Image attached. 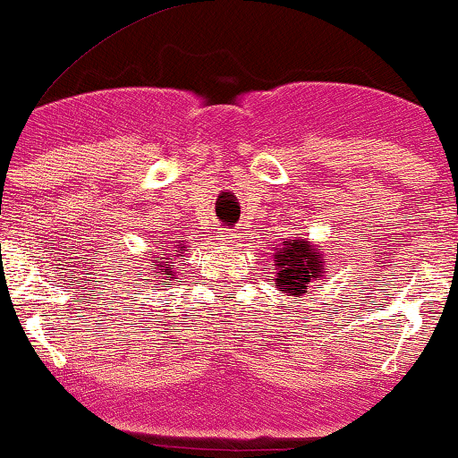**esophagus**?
<instances>
[{"mask_svg":"<svg viewBox=\"0 0 458 458\" xmlns=\"http://www.w3.org/2000/svg\"><path fill=\"white\" fill-rule=\"evenodd\" d=\"M235 235H237V233H233V231H225L223 235H218V240H221L223 243H233Z\"/></svg>","mask_w":458,"mask_h":458,"instance_id":"obj_1","label":"esophagus"}]
</instances>
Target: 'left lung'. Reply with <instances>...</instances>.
<instances>
[{"label": "left lung", "instance_id": "left-lung-1", "mask_svg": "<svg viewBox=\"0 0 458 458\" xmlns=\"http://www.w3.org/2000/svg\"><path fill=\"white\" fill-rule=\"evenodd\" d=\"M300 235V233H296ZM275 285L285 296H304L309 285L315 281L331 277L327 268V256L323 248L306 240L293 237L275 248Z\"/></svg>", "mask_w": 458, "mask_h": 458}]
</instances>
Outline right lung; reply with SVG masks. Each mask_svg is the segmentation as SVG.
Returning <instances> with one entry per match:
<instances>
[{
  "instance_id": "add662e5",
  "label": "right lung",
  "mask_w": 458,
  "mask_h": 458,
  "mask_svg": "<svg viewBox=\"0 0 458 458\" xmlns=\"http://www.w3.org/2000/svg\"><path fill=\"white\" fill-rule=\"evenodd\" d=\"M187 248H190V243L183 237L160 242L158 246H154L146 259L148 277H152L149 281H154V285H173V281L177 279V271L181 268V256L187 252Z\"/></svg>"
}]
</instances>
